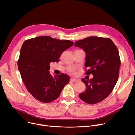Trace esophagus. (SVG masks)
<instances>
[{"instance_id": "1", "label": "esophagus", "mask_w": 135, "mask_h": 135, "mask_svg": "<svg viewBox=\"0 0 135 135\" xmlns=\"http://www.w3.org/2000/svg\"><path fill=\"white\" fill-rule=\"evenodd\" d=\"M70 81H72V82H78V81H79V80L78 79H76L75 78H72L70 79Z\"/></svg>"}]
</instances>
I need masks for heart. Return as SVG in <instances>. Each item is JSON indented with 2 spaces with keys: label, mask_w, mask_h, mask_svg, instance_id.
I'll list each match as a JSON object with an SVG mask.
<instances>
[{
  "label": "heart",
  "mask_w": 135,
  "mask_h": 135,
  "mask_svg": "<svg viewBox=\"0 0 135 135\" xmlns=\"http://www.w3.org/2000/svg\"><path fill=\"white\" fill-rule=\"evenodd\" d=\"M70 72H73V70H70Z\"/></svg>",
  "instance_id": "1"
}]
</instances>
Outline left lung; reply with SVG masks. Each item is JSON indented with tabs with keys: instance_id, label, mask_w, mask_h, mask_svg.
Returning a JSON list of instances; mask_svg holds the SVG:
<instances>
[{
	"instance_id": "1",
	"label": "left lung",
	"mask_w": 135,
	"mask_h": 135,
	"mask_svg": "<svg viewBox=\"0 0 135 135\" xmlns=\"http://www.w3.org/2000/svg\"><path fill=\"white\" fill-rule=\"evenodd\" d=\"M74 46L85 52L86 74L94 76L90 80L81 79L86 89L79 97L87 103H97L110 95L118 81L121 65L118 50L110 39L98 37L79 40Z\"/></svg>"
}]
</instances>
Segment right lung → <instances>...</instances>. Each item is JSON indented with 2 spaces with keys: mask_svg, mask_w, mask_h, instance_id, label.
I'll use <instances>...</instances> for the list:
<instances>
[{
  "mask_svg": "<svg viewBox=\"0 0 135 135\" xmlns=\"http://www.w3.org/2000/svg\"><path fill=\"white\" fill-rule=\"evenodd\" d=\"M69 40L41 36L25 41L21 47L18 68L28 92L37 100L51 102L57 98L69 81L64 73L52 76L50 63L59 62L62 53L73 46Z\"/></svg>",
  "mask_w": 135,
  "mask_h": 135,
  "instance_id": "right-lung-1",
  "label": "right lung"
}]
</instances>
